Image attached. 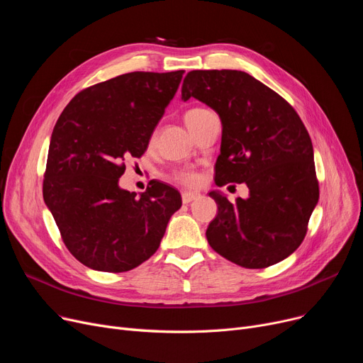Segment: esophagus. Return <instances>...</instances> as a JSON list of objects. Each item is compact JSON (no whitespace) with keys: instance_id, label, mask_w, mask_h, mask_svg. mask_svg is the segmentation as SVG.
<instances>
[{"instance_id":"obj_1","label":"esophagus","mask_w":363,"mask_h":363,"mask_svg":"<svg viewBox=\"0 0 363 363\" xmlns=\"http://www.w3.org/2000/svg\"><path fill=\"white\" fill-rule=\"evenodd\" d=\"M199 196H200V194H197V193H191V191H184V193L181 194V197H182V203H184V204L191 203V201H193V200H196Z\"/></svg>"}]
</instances>
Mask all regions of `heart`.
Here are the masks:
<instances>
[{
  "instance_id": "b5f03b06",
  "label": "heart",
  "mask_w": 363,
  "mask_h": 363,
  "mask_svg": "<svg viewBox=\"0 0 363 363\" xmlns=\"http://www.w3.org/2000/svg\"><path fill=\"white\" fill-rule=\"evenodd\" d=\"M208 110L201 108V107H196L188 110L185 113V123L186 125H191L194 121H197L200 116H203L204 113H207ZM167 178L174 182L182 184L185 186H196L200 182V175L199 172L194 169H189V167H184V169H177V170H172L170 174L167 175Z\"/></svg>"
}]
</instances>
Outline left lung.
I'll return each instance as SVG.
<instances>
[{"label": "left lung", "mask_w": 363, "mask_h": 363, "mask_svg": "<svg viewBox=\"0 0 363 363\" xmlns=\"http://www.w3.org/2000/svg\"><path fill=\"white\" fill-rule=\"evenodd\" d=\"M211 106L222 121L215 182H244L250 197L211 196L218 215L206 237L235 264L262 269L289 257L306 237L319 199L313 147L293 106L241 70H191L182 99Z\"/></svg>", "instance_id": "obj_1"}]
</instances>
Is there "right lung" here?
Masks as SVG:
<instances>
[{"label":"right lung","instance_id":"add662e5","mask_svg":"<svg viewBox=\"0 0 363 363\" xmlns=\"http://www.w3.org/2000/svg\"><path fill=\"white\" fill-rule=\"evenodd\" d=\"M185 70L130 72L78 92L57 121L43 194L74 259L126 272L159 249L181 194L159 181L144 193L119 186L125 160L141 157Z\"/></svg>","mask_w":363,"mask_h":363}]
</instances>
